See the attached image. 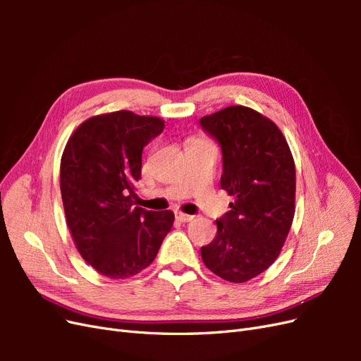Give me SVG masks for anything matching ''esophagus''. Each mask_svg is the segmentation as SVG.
I'll use <instances>...</instances> for the list:
<instances>
[{
  "instance_id": "34e87169",
  "label": "esophagus",
  "mask_w": 361,
  "mask_h": 361,
  "mask_svg": "<svg viewBox=\"0 0 361 361\" xmlns=\"http://www.w3.org/2000/svg\"><path fill=\"white\" fill-rule=\"evenodd\" d=\"M192 215H188V214H183V212H178L176 214V220L180 221V223H188L192 220Z\"/></svg>"
}]
</instances>
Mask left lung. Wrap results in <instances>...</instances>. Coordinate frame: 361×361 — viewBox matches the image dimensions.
<instances>
[{
	"label": "left lung",
	"mask_w": 361,
	"mask_h": 361,
	"mask_svg": "<svg viewBox=\"0 0 361 361\" xmlns=\"http://www.w3.org/2000/svg\"><path fill=\"white\" fill-rule=\"evenodd\" d=\"M200 125L221 145V188L233 197L202 259L223 280L244 283L274 264L285 245L295 215L293 157L279 126L253 108L226 106Z\"/></svg>",
	"instance_id": "8db88e82"
}]
</instances>
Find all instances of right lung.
Listing matches in <instances>:
<instances>
[{
	"label": "right lung",
	"mask_w": 361,
	"mask_h": 361,
	"mask_svg": "<svg viewBox=\"0 0 361 361\" xmlns=\"http://www.w3.org/2000/svg\"><path fill=\"white\" fill-rule=\"evenodd\" d=\"M166 122L128 110L97 114L63 150L60 190L71 236L82 259L108 279L147 268L174 221L171 211L134 206L141 154Z\"/></svg>",
	"instance_id": "right-lung-1"
}]
</instances>
